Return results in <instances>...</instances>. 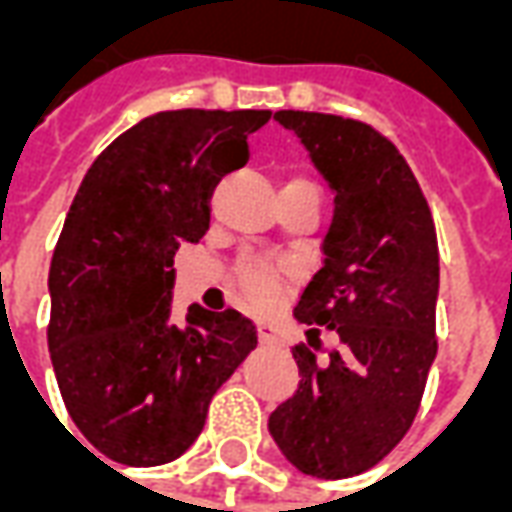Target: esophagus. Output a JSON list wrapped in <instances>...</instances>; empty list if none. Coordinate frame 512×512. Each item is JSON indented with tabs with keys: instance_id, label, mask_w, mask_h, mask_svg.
I'll list each match as a JSON object with an SVG mask.
<instances>
[{
	"instance_id": "obj_1",
	"label": "esophagus",
	"mask_w": 512,
	"mask_h": 512,
	"mask_svg": "<svg viewBox=\"0 0 512 512\" xmlns=\"http://www.w3.org/2000/svg\"><path fill=\"white\" fill-rule=\"evenodd\" d=\"M257 337L263 345H274L277 343V329L271 323H257Z\"/></svg>"
}]
</instances>
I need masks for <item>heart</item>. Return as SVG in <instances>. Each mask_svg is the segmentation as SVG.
Segmentation results:
<instances>
[{
    "label": "heart",
    "mask_w": 512,
    "mask_h": 512,
    "mask_svg": "<svg viewBox=\"0 0 512 512\" xmlns=\"http://www.w3.org/2000/svg\"><path fill=\"white\" fill-rule=\"evenodd\" d=\"M279 271H282L279 263H271V260H263V257H252V260H244L238 266V279H241V288L246 290L249 299L268 301L274 299V293H277Z\"/></svg>",
    "instance_id": "heart-1"
}]
</instances>
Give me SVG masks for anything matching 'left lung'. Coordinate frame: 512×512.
Segmentation results:
<instances>
[{"label": "left lung", "mask_w": 512, "mask_h": 512, "mask_svg": "<svg viewBox=\"0 0 512 512\" xmlns=\"http://www.w3.org/2000/svg\"><path fill=\"white\" fill-rule=\"evenodd\" d=\"M334 191L323 266L293 315L341 343L326 363L293 348L299 389L279 403L268 430L299 472L343 480L395 450L417 417L436 359L439 241L428 200L406 158L362 120L282 109Z\"/></svg>", "instance_id": "1"}]
</instances>
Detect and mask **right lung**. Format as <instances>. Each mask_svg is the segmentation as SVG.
Wrapping results in <instances>:
<instances>
[{
	"label": "right lung",
	"instance_id": "obj_1",
	"mask_svg": "<svg viewBox=\"0 0 512 512\" xmlns=\"http://www.w3.org/2000/svg\"><path fill=\"white\" fill-rule=\"evenodd\" d=\"M268 117H145L95 158L73 197L51 257L46 337L68 414L109 461L158 466L183 455L216 389L257 345L255 323L238 310L194 304L175 323L169 301L172 257L205 235L216 183L244 167L246 136Z\"/></svg>",
	"mask_w": 512,
	"mask_h": 512
}]
</instances>
